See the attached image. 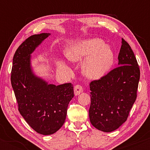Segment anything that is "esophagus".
<instances>
[{"mask_svg":"<svg viewBox=\"0 0 150 150\" xmlns=\"http://www.w3.org/2000/svg\"><path fill=\"white\" fill-rule=\"evenodd\" d=\"M82 91H83V88H82V87L80 85H75V88H74V92H75V95L77 96L80 94L81 92H82Z\"/></svg>","mask_w":150,"mask_h":150,"instance_id":"obj_1","label":"esophagus"}]
</instances>
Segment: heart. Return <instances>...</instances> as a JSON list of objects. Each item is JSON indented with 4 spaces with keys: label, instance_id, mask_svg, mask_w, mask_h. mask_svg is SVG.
Wrapping results in <instances>:
<instances>
[{
    "label": "heart",
    "instance_id": "1",
    "mask_svg": "<svg viewBox=\"0 0 150 150\" xmlns=\"http://www.w3.org/2000/svg\"><path fill=\"white\" fill-rule=\"evenodd\" d=\"M70 61H79L86 59L83 72L89 78L99 79L104 76L114 63V53L111 47L105 45L100 39L82 41L66 51ZM63 65L62 63L60 64Z\"/></svg>",
    "mask_w": 150,
    "mask_h": 150
}]
</instances>
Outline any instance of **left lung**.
Wrapping results in <instances>:
<instances>
[{"label":"left lung","instance_id":"1","mask_svg":"<svg viewBox=\"0 0 150 150\" xmlns=\"http://www.w3.org/2000/svg\"><path fill=\"white\" fill-rule=\"evenodd\" d=\"M118 59L119 66L89 83V120L104 132L113 131L126 121L137 98L140 68L131 47L123 38Z\"/></svg>","mask_w":150,"mask_h":150}]
</instances>
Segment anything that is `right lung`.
I'll list each match as a JSON object with an SVG mask.
<instances>
[{
	"label": "right lung",
	"mask_w": 150,
	"mask_h": 150,
	"mask_svg": "<svg viewBox=\"0 0 150 150\" xmlns=\"http://www.w3.org/2000/svg\"><path fill=\"white\" fill-rule=\"evenodd\" d=\"M49 34H34L22 43L13 56L10 76L20 114L31 128L44 135L61 128L68 104L74 97L71 83L49 85L31 69L30 54Z\"/></svg>",
	"instance_id": "add662e5"
}]
</instances>
